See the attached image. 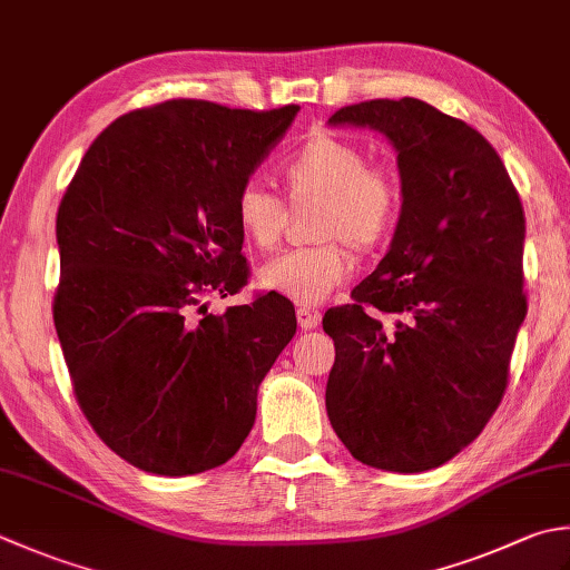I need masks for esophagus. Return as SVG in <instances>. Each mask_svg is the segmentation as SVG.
I'll return each mask as SVG.
<instances>
[{
	"label": "esophagus",
	"instance_id": "1",
	"mask_svg": "<svg viewBox=\"0 0 570 570\" xmlns=\"http://www.w3.org/2000/svg\"><path fill=\"white\" fill-rule=\"evenodd\" d=\"M296 321H298L301 331H314L321 323V314H316V311H308V308H298Z\"/></svg>",
	"mask_w": 570,
	"mask_h": 570
}]
</instances>
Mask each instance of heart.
I'll return each mask as SVG.
<instances>
[{
    "mask_svg": "<svg viewBox=\"0 0 570 570\" xmlns=\"http://www.w3.org/2000/svg\"><path fill=\"white\" fill-rule=\"evenodd\" d=\"M294 203L321 199L316 239L311 249L278 254L256 272V282L298 306H318L353 274V254L371 252L395 225L400 189L393 173L371 165L351 140L331 132L311 136L282 167ZM234 222L254 249H272L286 225L284 199L259 183H244L234 195Z\"/></svg>",
    "mask_w": 570,
    "mask_h": 570,
    "instance_id": "1",
    "label": "heart"
}]
</instances>
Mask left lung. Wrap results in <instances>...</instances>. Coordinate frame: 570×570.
<instances>
[{
  "label": "left lung",
  "instance_id": "1",
  "mask_svg": "<svg viewBox=\"0 0 570 570\" xmlns=\"http://www.w3.org/2000/svg\"><path fill=\"white\" fill-rule=\"evenodd\" d=\"M328 122L383 132L403 193L390 252L353 304L323 316L336 345L328 420L367 466L434 470L504 397L527 318L521 199L482 132L425 100H365Z\"/></svg>",
  "mask_w": 570,
  "mask_h": 570
}]
</instances>
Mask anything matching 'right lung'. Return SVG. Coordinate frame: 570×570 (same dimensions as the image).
<instances>
[{
    "label": "right lung",
    "instance_id": "add662e5",
    "mask_svg": "<svg viewBox=\"0 0 570 570\" xmlns=\"http://www.w3.org/2000/svg\"><path fill=\"white\" fill-rule=\"evenodd\" d=\"M296 114L193 98L132 110L91 142L66 187L53 326L78 407L142 472L199 474L237 454L259 383L294 338L284 296L222 316L203 298L247 284L234 195Z\"/></svg>",
    "mask_w": 570,
    "mask_h": 570
}]
</instances>
